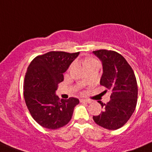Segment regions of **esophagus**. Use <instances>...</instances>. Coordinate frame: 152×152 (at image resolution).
Instances as JSON below:
<instances>
[{"mask_svg":"<svg viewBox=\"0 0 152 152\" xmlns=\"http://www.w3.org/2000/svg\"><path fill=\"white\" fill-rule=\"evenodd\" d=\"M80 102H81V103H83V102H86V103H88V104L91 103V101L87 100V99H80Z\"/></svg>","mask_w":152,"mask_h":152,"instance_id":"34e87169","label":"esophagus"}]
</instances>
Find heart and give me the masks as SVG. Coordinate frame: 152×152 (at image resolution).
I'll return each mask as SVG.
<instances>
[{"instance_id":"obj_1","label":"heart","mask_w":152,"mask_h":152,"mask_svg":"<svg viewBox=\"0 0 152 152\" xmlns=\"http://www.w3.org/2000/svg\"><path fill=\"white\" fill-rule=\"evenodd\" d=\"M92 60H92V59H86V60H85V62H84V64H85V63H88V62H90V61H92Z\"/></svg>"}]
</instances>
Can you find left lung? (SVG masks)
I'll use <instances>...</instances> for the list:
<instances>
[{
    "label": "left lung",
    "mask_w": 152,
    "mask_h": 152,
    "mask_svg": "<svg viewBox=\"0 0 152 152\" xmlns=\"http://www.w3.org/2000/svg\"><path fill=\"white\" fill-rule=\"evenodd\" d=\"M92 53L102 64L100 84L111 92L107 103L99 102L104 109L99 115H93V120L106 129H118L135 110L138 95L135 75L126 60L117 52L99 50Z\"/></svg>",
    "instance_id": "left-lung-1"
}]
</instances>
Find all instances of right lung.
<instances>
[{
    "label": "right lung",
    "mask_w": 152,
    "mask_h": 152,
    "mask_svg": "<svg viewBox=\"0 0 152 152\" xmlns=\"http://www.w3.org/2000/svg\"><path fill=\"white\" fill-rule=\"evenodd\" d=\"M77 53L50 51L38 56L27 68L24 77V97L34 120L48 129H57L69 122L76 98L60 99L56 90L64 80L63 73L78 57Z\"/></svg>",
    "instance_id": "obj_1"
}]
</instances>
